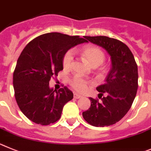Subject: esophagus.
I'll return each mask as SVG.
<instances>
[{"label":"esophagus","mask_w":151,"mask_h":151,"mask_svg":"<svg viewBox=\"0 0 151 151\" xmlns=\"http://www.w3.org/2000/svg\"><path fill=\"white\" fill-rule=\"evenodd\" d=\"M81 97H82V96H81V95L77 94V93H74V99H81Z\"/></svg>","instance_id":"1"}]
</instances>
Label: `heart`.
Masks as SVG:
<instances>
[{
	"label": "heart",
	"mask_w": 151,
	"mask_h": 151,
	"mask_svg": "<svg viewBox=\"0 0 151 151\" xmlns=\"http://www.w3.org/2000/svg\"><path fill=\"white\" fill-rule=\"evenodd\" d=\"M83 57L84 58L89 65L91 66H99L103 63L104 60V54L102 50L100 48L95 46L87 45L83 47L81 51ZM73 52L72 51H68L64 55L63 66L65 68H68L70 65V64L73 60ZM87 81L79 77H75L70 81V84L73 87L79 92H83L87 88Z\"/></svg>",
	"instance_id": "heart-1"
}]
</instances>
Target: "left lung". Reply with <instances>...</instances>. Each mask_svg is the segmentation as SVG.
<instances>
[{
	"label": "left lung",
	"instance_id": "8db88e82",
	"mask_svg": "<svg viewBox=\"0 0 151 151\" xmlns=\"http://www.w3.org/2000/svg\"><path fill=\"white\" fill-rule=\"evenodd\" d=\"M83 37L86 42L106 50L111 58V68L105 83L96 88L100 92L99 95L106 96L101 102L89 98L90 108L83 112V116L88 123L96 127L115 124L127 114L136 96L138 74L135 58L129 47L116 39L106 36Z\"/></svg>",
	"mask_w": 151,
	"mask_h": 151
}]
</instances>
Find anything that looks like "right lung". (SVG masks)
I'll return each instance as SVG.
<instances>
[{
    "instance_id": "1",
    "label": "right lung",
    "mask_w": 151,
    "mask_h": 151,
    "mask_svg": "<svg viewBox=\"0 0 151 151\" xmlns=\"http://www.w3.org/2000/svg\"><path fill=\"white\" fill-rule=\"evenodd\" d=\"M86 42L79 36L52 32L35 38L22 50L13 73V88L16 102L30 120L45 126L60 119L64 105L74 95L67 87L54 90L49 83L63 70L68 50Z\"/></svg>"
}]
</instances>
